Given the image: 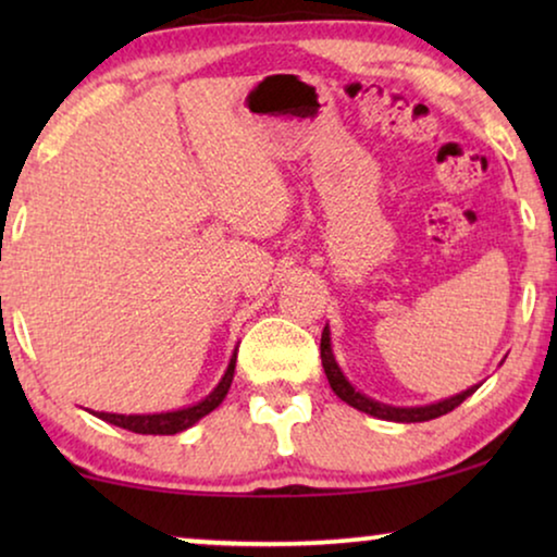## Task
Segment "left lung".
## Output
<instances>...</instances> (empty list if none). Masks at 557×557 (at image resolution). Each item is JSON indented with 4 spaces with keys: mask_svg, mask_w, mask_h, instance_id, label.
<instances>
[{
    "mask_svg": "<svg viewBox=\"0 0 557 557\" xmlns=\"http://www.w3.org/2000/svg\"><path fill=\"white\" fill-rule=\"evenodd\" d=\"M322 368L326 372V380H330V387L334 391V395L345 400L347 406L362 410V413H368V416L383 418V421H395V423H421V421H431V418L451 413L454 408H459L461 403L467 400L471 393H476V387H479V385H471L469 391L454 395V398L431 403V406H418V408L385 406V403H377V400L368 398V395H362L360 391H355V387L349 385V380L342 375L339 364H337V360H334V355H332L330 326H324V332H322Z\"/></svg>",
    "mask_w": 557,
    "mask_h": 557,
    "instance_id": "8db88e82",
    "label": "left lung"
}]
</instances>
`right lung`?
Listing matches in <instances>:
<instances>
[{"label":"right lung","mask_w":557,"mask_h":557,"mask_svg":"<svg viewBox=\"0 0 557 557\" xmlns=\"http://www.w3.org/2000/svg\"><path fill=\"white\" fill-rule=\"evenodd\" d=\"M235 357H238V352H233L231 362H227L225 375L218 383L215 391H212L205 400L195 403V406L170 410V413H149V416H121V413H94V416H98L101 421L111 425H119V429H126L132 433H144V436H172V433H180L189 429V425H195L200 418L212 413V410L225 400L235 375Z\"/></svg>","instance_id":"obj_1"}]
</instances>
